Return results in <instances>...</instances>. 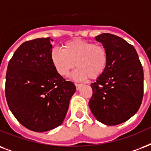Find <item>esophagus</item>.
<instances>
[{
    "instance_id": "34e87169",
    "label": "esophagus",
    "mask_w": 151,
    "mask_h": 151,
    "mask_svg": "<svg viewBox=\"0 0 151 151\" xmlns=\"http://www.w3.org/2000/svg\"><path fill=\"white\" fill-rule=\"evenodd\" d=\"M75 86H76V88H77V90H79L81 88V87L82 86L81 84H75Z\"/></svg>"
}]
</instances>
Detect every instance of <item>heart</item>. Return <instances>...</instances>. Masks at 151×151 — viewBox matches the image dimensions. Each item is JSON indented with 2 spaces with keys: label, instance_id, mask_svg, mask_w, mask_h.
Listing matches in <instances>:
<instances>
[{
  "label": "heart",
  "instance_id": "1",
  "mask_svg": "<svg viewBox=\"0 0 151 151\" xmlns=\"http://www.w3.org/2000/svg\"><path fill=\"white\" fill-rule=\"evenodd\" d=\"M50 59L56 71L63 77L69 75L77 65L78 68L72 74V78L81 81L88 78H97L104 72L109 62V53L102 45L74 40L63 44V49L54 48Z\"/></svg>",
  "mask_w": 151,
  "mask_h": 151
}]
</instances>
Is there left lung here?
<instances>
[{
	"label": "left lung",
	"instance_id": "obj_1",
	"mask_svg": "<svg viewBox=\"0 0 151 151\" xmlns=\"http://www.w3.org/2000/svg\"><path fill=\"white\" fill-rule=\"evenodd\" d=\"M109 53L106 70L91 84L88 106L99 122L117 125L139 109L143 96V70L136 50L122 38L109 33L95 37Z\"/></svg>",
	"mask_w": 151,
	"mask_h": 151
}]
</instances>
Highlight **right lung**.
Returning <instances> with one entry per match:
<instances>
[{
    "label": "right lung",
    "instance_id": "right-lung-1",
    "mask_svg": "<svg viewBox=\"0 0 151 151\" xmlns=\"http://www.w3.org/2000/svg\"><path fill=\"white\" fill-rule=\"evenodd\" d=\"M52 39L22 43L9 61L5 96L12 113L33 132L55 129L63 124L76 91L52 64Z\"/></svg>",
    "mask_w": 151,
    "mask_h": 151
}]
</instances>
